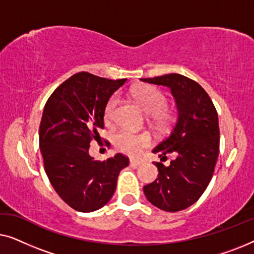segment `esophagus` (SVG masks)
I'll return each mask as SVG.
<instances>
[{"instance_id": "1", "label": "esophagus", "mask_w": 254, "mask_h": 254, "mask_svg": "<svg viewBox=\"0 0 254 254\" xmlns=\"http://www.w3.org/2000/svg\"><path fill=\"white\" fill-rule=\"evenodd\" d=\"M141 164H143V161H142V159H130V165L138 166Z\"/></svg>"}]
</instances>
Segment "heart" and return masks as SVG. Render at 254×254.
Masks as SVG:
<instances>
[{"mask_svg":"<svg viewBox=\"0 0 254 254\" xmlns=\"http://www.w3.org/2000/svg\"><path fill=\"white\" fill-rule=\"evenodd\" d=\"M131 96L136 100L144 112L151 114V119L158 124H166L171 120L172 111L169 109L166 103V95L156 86L143 84L131 89ZM120 104L119 95H113L106 103L105 118L112 120ZM114 144L117 149L124 154L134 156L137 155L142 149L151 143L150 135L147 133H134L128 129H121L114 135Z\"/></svg>","mask_w":254,"mask_h":254,"instance_id":"1","label":"heart"}]
</instances>
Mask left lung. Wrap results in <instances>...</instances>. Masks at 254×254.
<instances>
[{
	"label": "left lung",
	"mask_w": 254,
	"mask_h": 254,
	"mask_svg": "<svg viewBox=\"0 0 254 254\" xmlns=\"http://www.w3.org/2000/svg\"><path fill=\"white\" fill-rule=\"evenodd\" d=\"M141 81L171 89L177 119L171 133L152 152L162 161L176 156L170 165L157 162L158 178L143 187L148 201L164 211H179L199 200L213 178L220 151L217 111L199 83L180 74Z\"/></svg>",
	"instance_id": "1"
}]
</instances>
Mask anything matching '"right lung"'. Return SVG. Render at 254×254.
<instances>
[{"label": "right lung", "mask_w": 254, "mask_h": 254, "mask_svg": "<svg viewBox=\"0 0 254 254\" xmlns=\"http://www.w3.org/2000/svg\"><path fill=\"white\" fill-rule=\"evenodd\" d=\"M125 82L77 72L59 85L45 105L39 127L45 171L59 196L77 211L105 206L120 171L129 164L123 154L105 161L89 155L90 142L98 141L104 129L106 103Z\"/></svg>", "instance_id": "obj_1"}]
</instances>
